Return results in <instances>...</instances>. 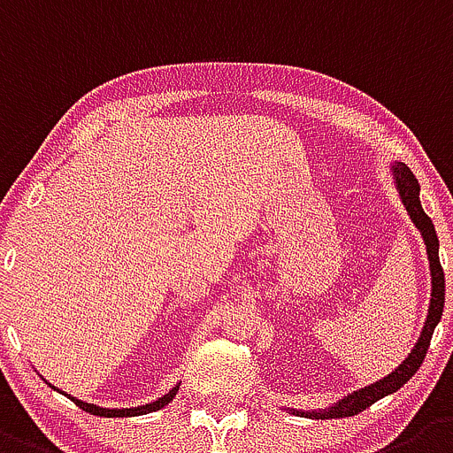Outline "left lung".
Here are the masks:
<instances>
[{
  "label": "left lung",
  "instance_id": "obj_1",
  "mask_svg": "<svg viewBox=\"0 0 453 453\" xmlns=\"http://www.w3.org/2000/svg\"><path fill=\"white\" fill-rule=\"evenodd\" d=\"M393 169V182L395 189H397L399 198L404 203L406 211H409L411 221L415 223V227L419 230L422 239H425L426 246V257H429V271H431V300H429V313H426L425 327L419 332L418 343L413 345V349L409 352V357L397 365L390 374H386L384 379H379L374 384L364 386V388L354 390V393L345 395L338 402H334L332 406L320 411H297V409H287L296 415H303V418H313V419H332V418H349V415H357L361 411L368 409L370 404H374L377 399L386 397V395L397 393L402 386L413 377L419 370L422 361L426 357V349H429L431 336H434V329L438 327L440 318H442V307H445V273L440 266L438 257V234H435V227L431 223V219L426 217L425 210H422V203H419V185L415 180L413 171L404 165V162H393L390 165Z\"/></svg>",
  "mask_w": 453,
  "mask_h": 453
}]
</instances>
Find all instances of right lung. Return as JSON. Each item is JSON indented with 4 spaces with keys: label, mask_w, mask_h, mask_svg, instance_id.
Wrapping results in <instances>:
<instances>
[{
    "label": "right lung",
    "mask_w": 453,
    "mask_h": 453,
    "mask_svg": "<svg viewBox=\"0 0 453 453\" xmlns=\"http://www.w3.org/2000/svg\"><path fill=\"white\" fill-rule=\"evenodd\" d=\"M51 386V384H49ZM54 390H58L56 386H51ZM178 388H180V384L173 386V388L169 390L166 395H162V397H157L156 402H149V404L144 406H135V409H104V406H96V404H88V402H83V399H76V397H67L74 402L76 406H81L83 411H88V413L92 415H104V418H126V415H130V418H135V415H146V413H153V411H160L165 409L169 402H173V397H176ZM58 393H63V390H58Z\"/></svg>",
    "instance_id": "obj_1"
}]
</instances>
